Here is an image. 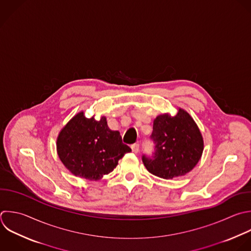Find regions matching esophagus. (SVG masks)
Segmentation results:
<instances>
[{
  "mask_svg": "<svg viewBox=\"0 0 251 251\" xmlns=\"http://www.w3.org/2000/svg\"><path fill=\"white\" fill-rule=\"evenodd\" d=\"M131 150H132V152L137 153V152L139 151V144H138V143L132 144V145H131Z\"/></svg>",
  "mask_w": 251,
  "mask_h": 251,
  "instance_id": "1",
  "label": "esophagus"
}]
</instances>
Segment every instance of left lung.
Here are the masks:
<instances>
[{"mask_svg": "<svg viewBox=\"0 0 251 251\" xmlns=\"http://www.w3.org/2000/svg\"><path fill=\"white\" fill-rule=\"evenodd\" d=\"M151 139L155 145L152 157L142 156V162L152 175L170 179L189 173L201 158L204 143L201 132L183 109L175 117L159 115L153 122Z\"/></svg>", "mask_w": 251, "mask_h": 251, "instance_id": "left-lung-1", "label": "left lung"}]
</instances>
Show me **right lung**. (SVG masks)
<instances>
[{
	"instance_id": "obj_1",
	"label": "right lung",
	"mask_w": 251,
	"mask_h": 251,
	"mask_svg": "<svg viewBox=\"0 0 251 251\" xmlns=\"http://www.w3.org/2000/svg\"><path fill=\"white\" fill-rule=\"evenodd\" d=\"M131 149L124 144L118 130H112L107 120L85 118L76 114L61 130L57 152L65 167L75 176L98 180L111 173Z\"/></svg>"
}]
</instances>
